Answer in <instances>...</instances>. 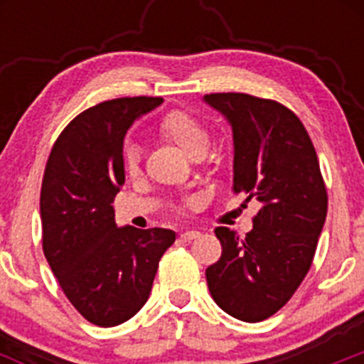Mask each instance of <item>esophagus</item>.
Listing matches in <instances>:
<instances>
[{
	"label": "esophagus",
	"mask_w": 364,
	"mask_h": 364,
	"mask_svg": "<svg viewBox=\"0 0 364 364\" xmlns=\"http://www.w3.org/2000/svg\"><path fill=\"white\" fill-rule=\"evenodd\" d=\"M197 237H200L198 231H184V233H180V240H184V242H191V240H195Z\"/></svg>",
	"instance_id": "esophagus-1"
}]
</instances>
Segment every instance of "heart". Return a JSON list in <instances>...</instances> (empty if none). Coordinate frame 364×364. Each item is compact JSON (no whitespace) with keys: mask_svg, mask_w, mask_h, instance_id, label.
<instances>
[{"mask_svg":"<svg viewBox=\"0 0 364 364\" xmlns=\"http://www.w3.org/2000/svg\"><path fill=\"white\" fill-rule=\"evenodd\" d=\"M156 131H159V134L164 140H167L169 144H173V146L184 151L189 159H200V156L205 154L208 147L211 146L210 129L188 111L175 109V111H169L167 114H164L160 118L159 125H156ZM140 162H142V156H140L138 147H125V171L129 173V175H136L140 171ZM188 205H193V198L186 202V208Z\"/></svg>","mask_w":364,"mask_h":364,"instance_id":"b5f03b06","label":"heart"}]
</instances>
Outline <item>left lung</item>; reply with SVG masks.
I'll list each match as a JSON object with an SVG mask.
<instances>
[{
	"label": "left lung",
	"instance_id": "8db88e82",
	"mask_svg": "<svg viewBox=\"0 0 364 364\" xmlns=\"http://www.w3.org/2000/svg\"><path fill=\"white\" fill-rule=\"evenodd\" d=\"M204 102L233 131V191L260 202L244 239L230 228L215 230L222 255L205 281L226 314L259 323L306 277L326 220V188L308 131L290 109L244 92H213Z\"/></svg>",
	"mask_w": 364,
	"mask_h": 364
}]
</instances>
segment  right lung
Instances as JSON below:
<instances>
[{
	"label": "right lung",
	"mask_w": 364,
	"mask_h": 364,
	"mask_svg": "<svg viewBox=\"0 0 364 364\" xmlns=\"http://www.w3.org/2000/svg\"><path fill=\"white\" fill-rule=\"evenodd\" d=\"M162 98L107 100L74 118L54 142L41 182L43 253L63 294L89 323L117 326L149 299L175 231L118 228L124 136Z\"/></svg>",
	"instance_id": "right-lung-1"
}]
</instances>
